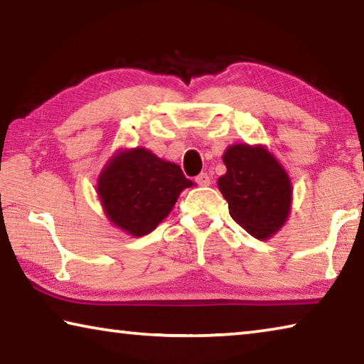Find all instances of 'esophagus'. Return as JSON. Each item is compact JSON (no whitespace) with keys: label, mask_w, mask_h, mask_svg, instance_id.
I'll list each match as a JSON object with an SVG mask.
<instances>
[{"label":"esophagus","mask_w":364,"mask_h":364,"mask_svg":"<svg viewBox=\"0 0 364 364\" xmlns=\"http://www.w3.org/2000/svg\"><path fill=\"white\" fill-rule=\"evenodd\" d=\"M196 183L199 184V186H208L210 184V176H208L207 173H200L196 176Z\"/></svg>","instance_id":"obj_1"}]
</instances>
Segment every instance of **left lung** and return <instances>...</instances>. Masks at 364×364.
Returning <instances> with one entry per match:
<instances>
[{"mask_svg": "<svg viewBox=\"0 0 364 364\" xmlns=\"http://www.w3.org/2000/svg\"><path fill=\"white\" fill-rule=\"evenodd\" d=\"M218 188L231 218L250 236L267 239L284 225L291 207L289 176L262 146L234 144L225 152Z\"/></svg>", "mask_w": 364, "mask_h": 364, "instance_id": "1", "label": "left lung"}]
</instances>
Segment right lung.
<instances>
[{
  "mask_svg": "<svg viewBox=\"0 0 364 364\" xmlns=\"http://www.w3.org/2000/svg\"><path fill=\"white\" fill-rule=\"evenodd\" d=\"M193 181L181 168L146 149L122 152L97 181V194L110 221L133 236L151 232L171 212Z\"/></svg>",
  "mask_w": 364,
  "mask_h": 364,
  "instance_id": "1",
  "label": "right lung"
}]
</instances>
